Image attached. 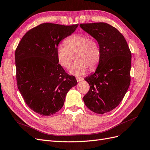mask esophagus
<instances>
[{
	"label": "esophagus",
	"instance_id": "esophagus-1",
	"mask_svg": "<svg viewBox=\"0 0 150 150\" xmlns=\"http://www.w3.org/2000/svg\"><path fill=\"white\" fill-rule=\"evenodd\" d=\"M76 80H77V81H78V82H80V81H83L84 79L83 78H79V77H77Z\"/></svg>",
	"mask_w": 150,
	"mask_h": 150
}]
</instances>
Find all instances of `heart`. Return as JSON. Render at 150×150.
I'll return each instance as SVG.
<instances>
[{"mask_svg":"<svg viewBox=\"0 0 150 150\" xmlns=\"http://www.w3.org/2000/svg\"><path fill=\"white\" fill-rule=\"evenodd\" d=\"M64 44V46L59 45L56 52L58 63L63 68H69L74 59L76 62L70 69L74 75H82L87 69L92 71L97 67L101 60V50L96 39L74 34L66 38Z\"/></svg>","mask_w":150,"mask_h":150,"instance_id":"b5f03b06","label":"heart"}]
</instances>
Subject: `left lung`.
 I'll return each mask as SVG.
<instances>
[{"label": "left lung", "mask_w": 150, "mask_h": 150, "mask_svg": "<svg viewBox=\"0 0 150 150\" xmlns=\"http://www.w3.org/2000/svg\"><path fill=\"white\" fill-rule=\"evenodd\" d=\"M80 27L96 39L101 50L96 71L84 78L90 88L83 100L91 111L103 115L118 106L128 89L131 52L124 36L112 25L96 22Z\"/></svg>", "instance_id": "1"}]
</instances>
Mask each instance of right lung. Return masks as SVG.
Returning <instances> with one entry per match:
<instances>
[{
  "label": "right lung",
  "mask_w": 150,
  "mask_h": 150,
  "mask_svg": "<svg viewBox=\"0 0 150 150\" xmlns=\"http://www.w3.org/2000/svg\"><path fill=\"white\" fill-rule=\"evenodd\" d=\"M78 24H41L27 32L15 52L17 87L28 106L49 116L64 105L69 90L78 82L58 63L57 48Z\"/></svg>",
  "instance_id": "obj_1"
}]
</instances>
